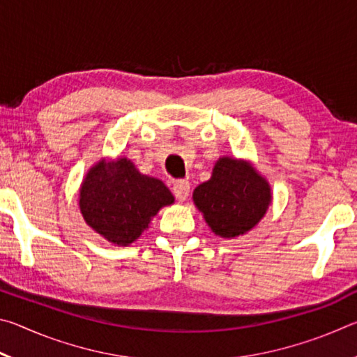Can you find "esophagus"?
<instances>
[{
	"instance_id": "obj_1",
	"label": "esophagus",
	"mask_w": 357,
	"mask_h": 357,
	"mask_svg": "<svg viewBox=\"0 0 357 357\" xmlns=\"http://www.w3.org/2000/svg\"><path fill=\"white\" fill-rule=\"evenodd\" d=\"M173 193L176 197L178 202H185L187 197L190 193V184L189 181H176L173 185Z\"/></svg>"
}]
</instances>
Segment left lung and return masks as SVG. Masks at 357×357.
Returning <instances> with one entry per match:
<instances>
[{
	"label": "left lung",
	"mask_w": 357,
	"mask_h": 357,
	"mask_svg": "<svg viewBox=\"0 0 357 357\" xmlns=\"http://www.w3.org/2000/svg\"><path fill=\"white\" fill-rule=\"evenodd\" d=\"M192 200L214 234L234 239L258 225L273 203V190L250 160L223 155Z\"/></svg>",
	"instance_id": "obj_1"
}]
</instances>
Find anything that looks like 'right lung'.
Here are the masks:
<instances>
[{
    "instance_id": "obj_1",
    "label": "right lung",
    "mask_w": 357,
    "mask_h": 357,
    "mask_svg": "<svg viewBox=\"0 0 357 357\" xmlns=\"http://www.w3.org/2000/svg\"><path fill=\"white\" fill-rule=\"evenodd\" d=\"M173 203L168 187L138 172L128 157H102L89 168L78 190L84 222L108 243L121 247L135 243L153 217Z\"/></svg>"
}]
</instances>
